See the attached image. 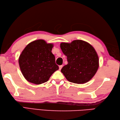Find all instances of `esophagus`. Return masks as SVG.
I'll list each match as a JSON object with an SVG mask.
<instances>
[{
	"label": "esophagus",
	"mask_w": 120,
	"mask_h": 120,
	"mask_svg": "<svg viewBox=\"0 0 120 120\" xmlns=\"http://www.w3.org/2000/svg\"><path fill=\"white\" fill-rule=\"evenodd\" d=\"M63 67V66H62V65H60V66H59V70H61V69Z\"/></svg>",
	"instance_id": "esophagus-1"
}]
</instances>
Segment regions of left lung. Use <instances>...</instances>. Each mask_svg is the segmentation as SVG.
Here are the masks:
<instances>
[{
	"mask_svg": "<svg viewBox=\"0 0 120 120\" xmlns=\"http://www.w3.org/2000/svg\"><path fill=\"white\" fill-rule=\"evenodd\" d=\"M60 47L67 57L68 63L61 70L67 80L78 84L90 80L99 66V57L95 49L82 40L62 42Z\"/></svg>",
	"mask_w": 120,
	"mask_h": 120,
	"instance_id": "1",
	"label": "left lung"
}]
</instances>
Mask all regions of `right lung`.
<instances>
[{"instance_id":"obj_1","label":"right lung","mask_w":120,"mask_h":120,"mask_svg":"<svg viewBox=\"0 0 120 120\" xmlns=\"http://www.w3.org/2000/svg\"><path fill=\"white\" fill-rule=\"evenodd\" d=\"M53 46L52 43L38 39L29 43L23 50L19 63L21 71L28 82L41 84L59 70L55 56L52 52Z\"/></svg>"}]
</instances>
